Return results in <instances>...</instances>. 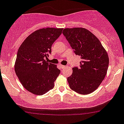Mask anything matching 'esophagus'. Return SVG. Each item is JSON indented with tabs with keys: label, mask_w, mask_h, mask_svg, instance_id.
I'll use <instances>...</instances> for the list:
<instances>
[{
	"label": "esophagus",
	"mask_w": 124,
	"mask_h": 124,
	"mask_svg": "<svg viewBox=\"0 0 124 124\" xmlns=\"http://www.w3.org/2000/svg\"><path fill=\"white\" fill-rule=\"evenodd\" d=\"M60 67L61 68V69H63L65 67V66L64 65H60Z\"/></svg>",
	"instance_id": "esophagus-1"
}]
</instances>
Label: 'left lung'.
I'll use <instances>...</instances> for the list:
<instances>
[{
    "label": "left lung",
    "instance_id": "1",
    "mask_svg": "<svg viewBox=\"0 0 124 124\" xmlns=\"http://www.w3.org/2000/svg\"><path fill=\"white\" fill-rule=\"evenodd\" d=\"M76 55L82 61L72 68L67 80L71 90L81 94L96 90L105 78L109 65L108 53L98 39L83 28H65L62 32Z\"/></svg>",
    "mask_w": 124,
    "mask_h": 124
}]
</instances>
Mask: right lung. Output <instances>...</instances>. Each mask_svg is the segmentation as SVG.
<instances>
[{
	"mask_svg": "<svg viewBox=\"0 0 124 124\" xmlns=\"http://www.w3.org/2000/svg\"><path fill=\"white\" fill-rule=\"evenodd\" d=\"M62 28H46L28 36L19 47L15 63L16 75L23 87L36 95H43L54 87L61 71L45 58L51 53L52 45Z\"/></svg>",
	"mask_w": 124,
	"mask_h": 124,
	"instance_id": "right-lung-1",
	"label": "right lung"
}]
</instances>
